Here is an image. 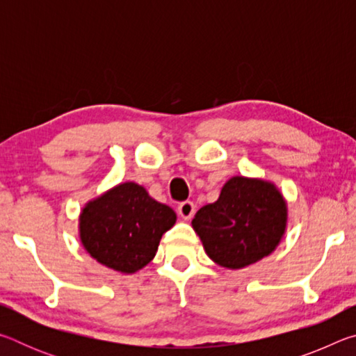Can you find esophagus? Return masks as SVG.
<instances>
[{
  "label": "esophagus",
  "instance_id": "34e87169",
  "mask_svg": "<svg viewBox=\"0 0 356 356\" xmlns=\"http://www.w3.org/2000/svg\"><path fill=\"white\" fill-rule=\"evenodd\" d=\"M195 212H196V207H195V204H193L191 201L180 202L179 207H177V213L182 216L184 220H191L193 215H195Z\"/></svg>",
  "mask_w": 356,
  "mask_h": 356
}]
</instances>
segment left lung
Listing matches in <instances>:
<instances>
[{"label":"left lung","instance_id":"obj_1","mask_svg":"<svg viewBox=\"0 0 356 356\" xmlns=\"http://www.w3.org/2000/svg\"><path fill=\"white\" fill-rule=\"evenodd\" d=\"M215 264L238 270L272 254L287 227V201L264 179L236 176L191 221Z\"/></svg>","mask_w":356,"mask_h":356}]
</instances>
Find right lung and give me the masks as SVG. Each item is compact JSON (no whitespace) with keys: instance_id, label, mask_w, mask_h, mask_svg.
Masks as SVG:
<instances>
[{"instance_id":"add662e5","label":"right lung","mask_w":356,"mask_h":356,"mask_svg":"<svg viewBox=\"0 0 356 356\" xmlns=\"http://www.w3.org/2000/svg\"><path fill=\"white\" fill-rule=\"evenodd\" d=\"M176 212L135 182L113 186L83 207L78 232L83 248L114 272L131 275L152 261Z\"/></svg>"}]
</instances>
